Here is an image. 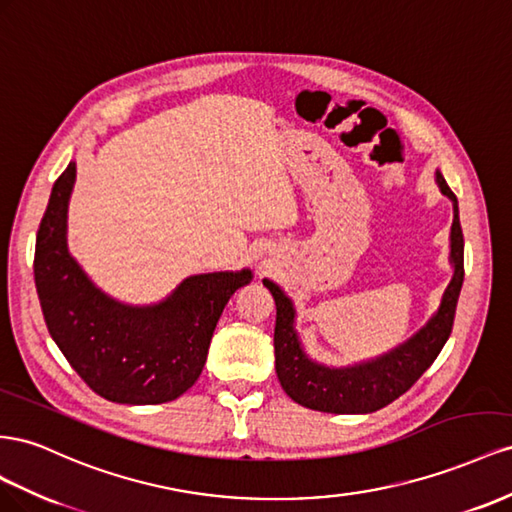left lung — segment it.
<instances>
[{"mask_svg": "<svg viewBox=\"0 0 512 512\" xmlns=\"http://www.w3.org/2000/svg\"><path fill=\"white\" fill-rule=\"evenodd\" d=\"M442 193L450 197L455 218L450 229V261L455 264V274L448 283L440 309L429 319V324L416 332L414 337L392 349L390 354L356 364L347 369H328L306 358L298 334L294 330V304L283 294L281 287L264 281L276 302L274 326V358L276 375L283 390L296 403L309 410L328 414H371L382 410L403 392L410 390L418 377L425 373L452 332L457 300L463 285V231L459 223L457 197L450 191L444 175L435 173Z\"/></svg>", "mask_w": 512, "mask_h": 512, "instance_id": "obj_1", "label": "left lung"}]
</instances>
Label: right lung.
<instances>
[{"label": "right lung", "instance_id": "add662e5", "mask_svg": "<svg viewBox=\"0 0 512 512\" xmlns=\"http://www.w3.org/2000/svg\"><path fill=\"white\" fill-rule=\"evenodd\" d=\"M75 163L55 180L42 216L34 279L49 334L102 399L154 405L178 399L201 375L225 304L251 270L197 274L154 306H126L92 285L66 246Z\"/></svg>", "mask_w": 512, "mask_h": 512}]
</instances>
